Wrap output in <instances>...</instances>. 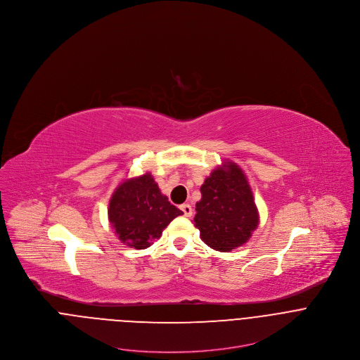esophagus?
<instances>
[{
  "mask_svg": "<svg viewBox=\"0 0 360 360\" xmlns=\"http://www.w3.org/2000/svg\"><path fill=\"white\" fill-rule=\"evenodd\" d=\"M180 209L183 210V213H184L186 217H190V216L193 214V207H191L190 204H183V205L180 206Z\"/></svg>",
  "mask_w": 360,
  "mask_h": 360,
  "instance_id": "1",
  "label": "esophagus"
}]
</instances>
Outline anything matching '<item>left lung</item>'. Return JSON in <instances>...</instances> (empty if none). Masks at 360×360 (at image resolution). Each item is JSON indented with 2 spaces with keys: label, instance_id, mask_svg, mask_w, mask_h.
<instances>
[{
  "label": "left lung",
  "instance_id": "left-lung-1",
  "mask_svg": "<svg viewBox=\"0 0 360 360\" xmlns=\"http://www.w3.org/2000/svg\"><path fill=\"white\" fill-rule=\"evenodd\" d=\"M201 194L194 223L206 245L230 252L245 244L259 224V213L241 167L223 162L206 177Z\"/></svg>",
  "mask_w": 360,
  "mask_h": 360
}]
</instances>
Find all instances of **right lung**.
<instances>
[{"label": "right lung", "instance_id": "add662e5", "mask_svg": "<svg viewBox=\"0 0 360 360\" xmlns=\"http://www.w3.org/2000/svg\"><path fill=\"white\" fill-rule=\"evenodd\" d=\"M180 209L172 205L151 173L124 180L112 194L108 217L117 238L130 248L146 250L162 236Z\"/></svg>", "mask_w": 360, "mask_h": 360}]
</instances>
